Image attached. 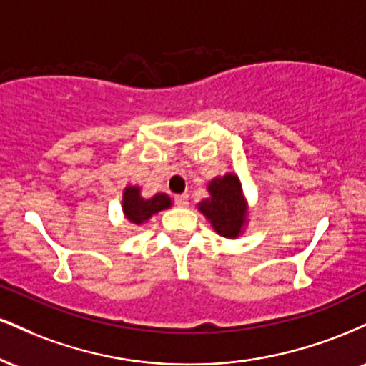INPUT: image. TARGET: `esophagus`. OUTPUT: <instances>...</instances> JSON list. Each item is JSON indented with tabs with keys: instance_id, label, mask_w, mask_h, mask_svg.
<instances>
[{
	"instance_id": "obj_1",
	"label": "esophagus",
	"mask_w": 366,
	"mask_h": 366,
	"mask_svg": "<svg viewBox=\"0 0 366 366\" xmlns=\"http://www.w3.org/2000/svg\"><path fill=\"white\" fill-rule=\"evenodd\" d=\"M175 204L180 208H186L189 204V196L187 194H179L175 196Z\"/></svg>"
}]
</instances>
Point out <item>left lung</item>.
<instances>
[{
	"instance_id": "8db88e82",
	"label": "left lung",
	"mask_w": 366,
	"mask_h": 366,
	"mask_svg": "<svg viewBox=\"0 0 366 366\" xmlns=\"http://www.w3.org/2000/svg\"><path fill=\"white\" fill-rule=\"evenodd\" d=\"M218 236L237 239L244 234L249 204L236 174L218 175L208 182V197L197 203Z\"/></svg>"
}]
</instances>
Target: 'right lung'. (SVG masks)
Segmentation results:
<instances>
[{
	"mask_svg": "<svg viewBox=\"0 0 366 366\" xmlns=\"http://www.w3.org/2000/svg\"><path fill=\"white\" fill-rule=\"evenodd\" d=\"M172 207V199L165 192H158L153 197H144L139 186H127L122 196V212L130 224L142 225L158 212Z\"/></svg>",
	"mask_w": 366,
	"mask_h": 366,
	"instance_id": "1",
	"label": "right lung"
}]
</instances>
